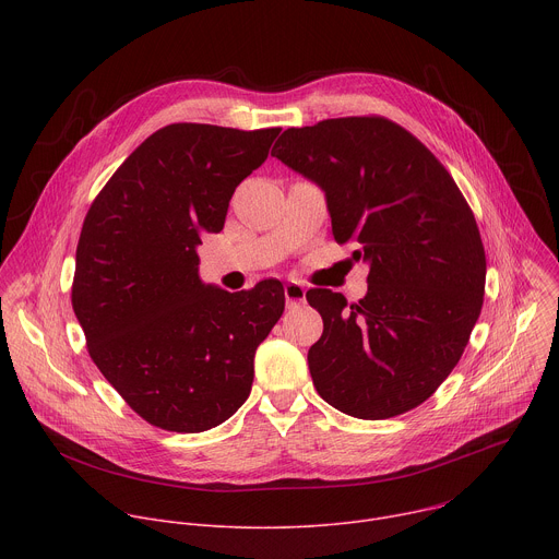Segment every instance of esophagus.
<instances>
[{"label":"esophagus","instance_id":"esophagus-1","mask_svg":"<svg viewBox=\"0 0 559 559\" xmlns=\"http://www.w3.org/2000/svg\"><path fill=\"white\" fill-rule=\"evenodd\" d=\"M285 300H287V305L292 307V305H300V302H305V287L300 285V283H285Z\"/></svg>","mask_w":559,"mask_h":559}]
</instances>
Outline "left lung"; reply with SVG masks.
Listing matches in <instances>:
<instances>
[{"label":"left lung","mask_w":559,"mask_h":559,"mask_svg":"<svg viewBox=\"0 0 559 559\" xmlns=\"http://www.w3.org/2000/svg\"><path fill=\"white\" fill-rule=\"evenodd\" d=\"M272 154L325 192L338 243L356 241L367 294L347 307L309 289L323 336L307 362L338 412L384 420L405 414L457 365L483 309L487 259L471 207L438 158L382 117L289 128Z\"/></svg>","instance_id":"8db88e82"}]
</instances>
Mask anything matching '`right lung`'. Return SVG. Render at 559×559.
I'll list each match as a JSON object with an SVG mask.
<instances>
[{
  "label": "right lung",
  "mask_w": 559,
  "mask_h": 559,
  "mask_svg": "<svg viewBox=\"0 0 559 559\" xmlns=\"http://www.w3.org/2000/svg\"><path fill=\"white\" fill-rule=\"evenodd\" d=\"M281 128L173 123L150 134L91 205L72 309L106 380L150 425L199 433L241 407L254 354L285 309L278 281L229 294L199 276L203 231Z\"/></svg>",
  "instance_id": "1"
}]
</instances>
